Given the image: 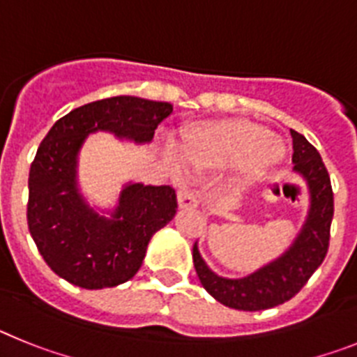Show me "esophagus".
Here are the masks:
<instances>
[{
	"label": "esophagus",
	"instance_id": "esophagus-1",
	"mask_svg": "<svg viewBox=\"0 0 357 357\" xmlns=\"http://www.w3.org/2000/svg\"><path fill=\"white\" fill-rule=\"evenodd\" d=\"M176 198H178V207L181 209H195V207H198V195L191 189H181Z\"/></svg>",
	"mask_w": 357,
	"mask_h": 357
}]
</instances>
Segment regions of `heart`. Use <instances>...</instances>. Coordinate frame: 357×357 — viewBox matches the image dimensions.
I'll return each instance as SVG.
<instances>
[{
    "mask_svg": "<svg viewBox=\"0 0 357 357\" xmlns=\"http://www.w3.org/2000/svg\"><path fill=\"white\" fill-rule=\"evenodd\" d=\"M286 146L266 127L248 119L197 123L184 132L181 157L189 169L213 172L236 164L234 185L261 182L284 157Z\"/></svg>",
    "mask_w": 357,
    "mask_h": 357,
    "instance_id": "obj_1",
    "label": "heart"
}]
</instances>
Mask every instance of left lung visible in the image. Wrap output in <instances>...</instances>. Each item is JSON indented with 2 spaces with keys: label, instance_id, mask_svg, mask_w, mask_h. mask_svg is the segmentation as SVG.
Returning <instances> with one entry per match:
<instances>
[{
  "label": "left lung",
  "instance_id": "8db88e82",
  "mask_svg": "<svg viewBox=\"0 0 357 357\" xmlns=\"http://www.w3.org/2000/svg\"><path fill=\"white\" fill-rule=\"evenodd\" d=\"M293 172L309 189V211L296 238L277 259L270 261L247 277L227 279L216 275L193 247V263L202 286L220 304L239 311H263L288 302L321 264L329 248L334 200L329 173L317 148L304 135L291 130Z\"/></svg>",
  "mask_w": 357,
  "mask_h": 357
}]
</instances>
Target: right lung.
<instances>
[{"label": "right lung", "mask_w": 357, "mask_h": 357, "mask_svg": "<svg viewBox=\"0 0 357 357\" xmlns=\"http://www.w3.org/2000/svg\"><path fill=\"white\" fill-rule=\"evenodd\" d=\"M172 103L114 96L71 110L52 127L31 162L28 229L59 277L85 289L114 288L137 273L148 243L176 214L169 185L127 182L112 211H96L78 188V155L87 135L110 132L148 144Z\"/></svg>", "instance_id": "add662e5"}]
</instances>
